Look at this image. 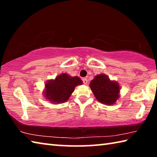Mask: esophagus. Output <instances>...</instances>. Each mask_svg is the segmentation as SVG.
<instances>
[{
  "mask_svg": "<svg viewBox=\"0 0 157 157\" xmlns=\"http://www.w3.org/2000/svg\"><path fill=\"white\" fill-rule=\"evenodd\" d=\"M82 81H83L84 84H87V82H88V80H87V78H84L83 79H82Z\"/></svg>",
  "mask_w": 157,
  "mask_h": 157,
  "instance_id": "1",
  "label": "esophagus"
}]
</instances>
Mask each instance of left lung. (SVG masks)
<instances>
[{"mask_svg": "<svg viewBox=\"0 0 157 157\" xmlns=\"http://www.w3.org/2000/svg\"><path fill=\"white\" fill-rule=\"evenodd\" d=\"M89 86L95 98L102 104L113 105L120 97V86L118 82L110 80L104 74L95 76Z\"/></svg>", "mask_w": 157, "mask_h": 157, "instance_id": "obj_1", "label": "left lung"}]
</instances>
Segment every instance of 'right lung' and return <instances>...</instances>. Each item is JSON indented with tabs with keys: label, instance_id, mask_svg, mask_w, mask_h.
Instances as JSON below:
<instances>
[{
	"label": "right lung",
	"instance_id": "1",
	"mask_svg": "<svg viewBox=\"0 0 157 157\" xmlns=\"http://www.w3.org/2000/svg\"><path fill=\"white\" fill-rule=\"evenodd\" d=\"M82 84V81L79 77H71L66 73H62L55 79L46 82L44 96L55 104L64 102L70 98L75 87Z\"/></svg>",
	"mask_w": 157,
	"mask_h": 157
}]
</instances>
